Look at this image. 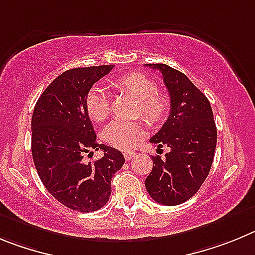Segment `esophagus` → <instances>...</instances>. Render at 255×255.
Returning <instances> with one entry per match:
<instances>
[{"instance_id":"1","label":"esophagus","mask_w":255,"mask_h":255,"mask_svg":"<svg viewBox=\"0 0 255 255\" xmlns=\"http://www.w3.org/2000/svg\"><path fill=\"white\" fill-rule=\"evenodd\" d=\"M134 156H136V153H134V152H125V157H126V160H130V159H133V157H134Z\"/></svg>"}]
</instances>
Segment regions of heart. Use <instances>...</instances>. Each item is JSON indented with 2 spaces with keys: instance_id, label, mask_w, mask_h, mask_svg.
Segmentation results:
<instances>
[{
  "instance_id": "obj_1",
  "label": "heart",
  "mask_w": 255,
  "mask_h": 255,
  "mask_svg": "<svg viewBox=\"0 0 255 255\" xmlns=\"http://www.w3.org/2000/svg\"><path fill=\"white\" fill-rule=\"evenodd\" d=\"M117 88L125 90L138 100L137 114L143 116L150 122L161 121L169 111V98L157 93V84L143 73L132 72L118 77L113 82ZM86 109L94 121H104L111 112V96L102 85L90 89L86 95ZM146 126L142 121L114 119L103 130L105 142L121 150H130L143 138Z\"/></svg>"
}]
</instances>
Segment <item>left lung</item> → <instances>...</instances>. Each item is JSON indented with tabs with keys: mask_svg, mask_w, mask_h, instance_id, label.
<instances>
[{
	"mask_svg": "<svg viewBox=\"0 0 255 255\" xmlns=\"http://www.w3.org/2000/svg\"><path fill=\"white\" fill-rule=\"evenodd\" d=\"M147 66L162 73L170 95L169 118L150 142L157 147L166 144L170 151L164 159L152 156V170L144 185L155 202L176 206L192 198L210 173L216 125L208 99L184 73L164 63Z\"/></svg>",
	"mask_w": 255,
	"mask_h": 255,
	"instance_id": "left-lung-1",
	"label": "left lung"
}]
</instances>
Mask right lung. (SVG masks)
<instances>
[{
	"label": "right lung",
	"mask_w": 255,
	"mask_h": 255,
	"mask_svg": "<svg viewBox=\"0 0 255 255\" xmlns=\"http://www.w3.org/2000/svg\"><path fill=\"white\" fill-rule=\"evenodd\" d=\"M114 66L65 71L40 95L31 118V153L39 178L54 198L79 212L107 205L112 178L123 166L117 148L96 142L86 95ZM103 149L102 159L85 163L83 153Z\"/></svg>",
	"instance_id": "obj_1"
}]
</instances>
